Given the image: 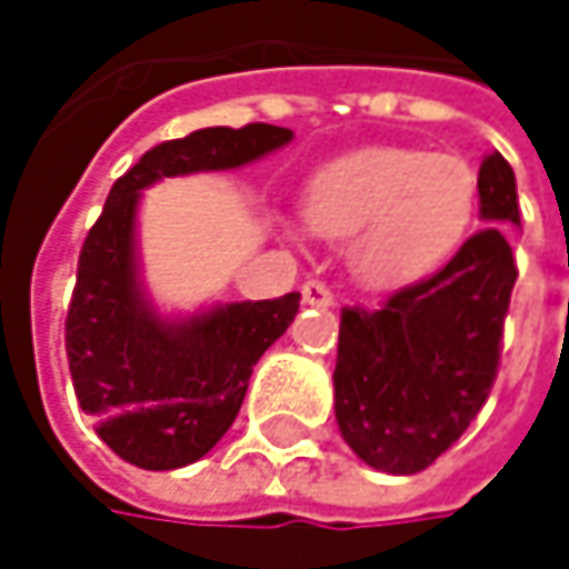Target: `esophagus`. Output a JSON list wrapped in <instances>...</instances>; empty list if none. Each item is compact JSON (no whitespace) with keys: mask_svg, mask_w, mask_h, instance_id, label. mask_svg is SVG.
I'll return each instance as SVG.
<instances>
[{"mask_svg":"<svg viewBox=\"0 0 569 569\" xmlns=\"http://www.w3.org/2000/svg\"><path fill=\"white\" fill-rule=\"evenodd\" d=\"M302 302H309V306H332L336 292H332V286L322 283V280H306L302 283Z\"/></svg>","mask_w":569,"mask_h":569,"instance_id":"obj_1","label":"esophagus"}]
</instances>
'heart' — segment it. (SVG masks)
I'll return each instance as SVG.
<instances>
[{
	"label": "heart",
	"instance_id": "1",
	"mask_svg": "<svg viewBox=\"0 0 569 569\" xmlns=\"http://www.w3.org/2000/svg\"><path fill=\"white\" fill-rule=\"evenodd\" d=\"M306 220L329 237H352L362 280L411 283L448 263L478 213V171L458 154L372 148L312 173Z\"/></svg>",
	"mask_w": 569,
	"mask_h": 569
}]
</instances>
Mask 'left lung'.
I'll return each instance as SVG.
<instances>
[{
	"label": "left lung",
	"mask_w": 569,
	"mask_h": 569,
	"mask_svg": "<svg viewBox=\"0 0 569 569\" xmlns=\"http://www.w3.org/2000/svg\"><path fill=\"white\" fill-rule=\"evenodd\" d=\"M481 217L431 277L382 306H342L336 418L346 445L372 468L418 475L478 418L501 369L517 263L505 227H520L511 164L491 151L478 171Z\"/></svg>",
	"instance_id": "1"
}]
</instances>
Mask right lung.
<instances>
[{
    "mask_svg": "<svg viewBox=\"0 0 569 569\" xmlns=\"http://www.w3.org/2000/svg\"><path fill=\"white\" fill-rule=\"evenodd\" d=\"M292 138L277 124L203 128L151 148L121 173L91 223L64 316L78 405L124 461L171 471L203 458L233 425L257 359L280 339L299 292L230 302L190 322H161L134 283V207L148 183L257 161Z\"/></svg>",
    "mask_w": 569,
    "mask_h": 569,
    "instance_id": "obj_1",
    "label": "right lung"
}]
</instances>
